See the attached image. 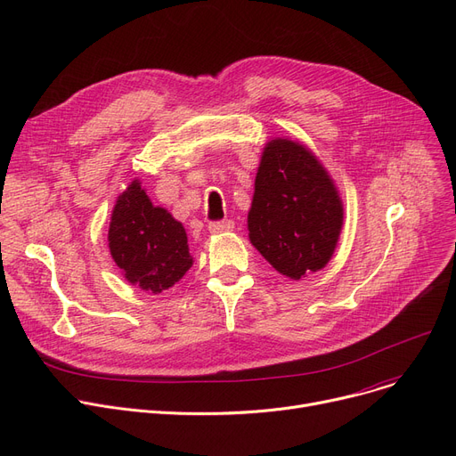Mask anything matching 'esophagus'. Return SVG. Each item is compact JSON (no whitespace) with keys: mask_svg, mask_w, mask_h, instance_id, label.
Listing matches in <instances>:
<instances>
[{"mask_svg":"<svg viewBox=\"0 0 456 456\" xmlns=\"http://www.w3.org/2000/svg\"><path fill=\"white\" fill-rule=\"evenodd\" d=\"M232 227H234V222H231V220L212 222V224H208V232H210V234H220V232L232 231Z\"/></svg>","mask_w":456,"mask_h":456,"instance_id":"obj_1","label":"esophagus"}]
</instances>
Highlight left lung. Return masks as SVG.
Wrapping results in <instances>:
<instances>
[{"label": "left lung", "mask_w": 456, "mask_h": 456, "mask_svg": "<svg viewBox=\"0 0 456 456\" xmlns=\"http://www.w3.org/2000/svg\"><path fill=\"white\" fill-rule=\"evenodd\" d=\"M344 203L332 177L305 143L272 138L255 177L249 242L284 277L299 281L332 258Z\"/></svg>", "instance_id": "1"}]
</instances>
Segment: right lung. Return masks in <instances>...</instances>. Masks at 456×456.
Returning <instances> with one entry per match:
<instances>
[{
	"label": "right lung",
	"instance_id": "obj_1",
	"mask_svg": "<svg viewBox=\"0 0 456 456\" xmlns=\"http://www.w3.org/2000/svg\"><path fill=\"white\" fill-rule=\"evenodd\" d=\"M109 249L126 281L153 296L172 289L194 265L183 224L151 203L140 179L114 203Z\"/></svg>",
	"mask_w": 456,
	"mask_h": 456
}]
</instances>
